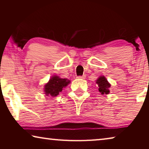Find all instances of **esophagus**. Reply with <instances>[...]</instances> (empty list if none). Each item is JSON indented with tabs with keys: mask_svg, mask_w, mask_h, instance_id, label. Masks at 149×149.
<instances>
[{
	"mask_svg": "<svg viewBox=\"0 0 149 149\" xmlns=\"http://www.w3.org/2000/svg\"><path fill=\"white\" fill-rule=\"evenodd\" d=\"M77 78H79V79H85V77H86V75H81V76H77Z\"/></svg>",
	"mask_w": 149,
	"mask_h": 149,
	"instance_id": "obj_1",
	"label": "esophagus"
}]
</instances>
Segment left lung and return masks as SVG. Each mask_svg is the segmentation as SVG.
Here are the masks:
<instances>
[{
	"instance_id": "left-lung-1",
	"label": "left lung",
	"mask_w": 149,
	"mask_h": 149,
	"mask_svg": "<svg viewBox=\"0 0 149 149\" xmlns=\"http://www.w3.org/2000/svg\"><path fill=\"white\" fill-rule=\"evenodd\" d=\"M96 83L99 85V91L102 95H107L110 93L109 88L110 85L104 76L99 77Z\"/></svg>"
}]
</instances>
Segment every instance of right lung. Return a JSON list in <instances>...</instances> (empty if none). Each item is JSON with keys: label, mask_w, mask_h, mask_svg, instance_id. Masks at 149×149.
<instances>
[{"label": "right lung", "mask_w": 149, "mask_h": 149, "mask_svg": "<svg viewBox=\"0 0 149 149\" xmlns=\"http://www.w3.org/2000/svg\"><path fill=\"white\" fill-rule=\"evenodd\" d=\"M70 80L67 79H62L58 76H53L45 85V95L53 97H56L62 91L63 88L70 84Z\"/></svg>", "instance_id": "1"}]
</instances>
